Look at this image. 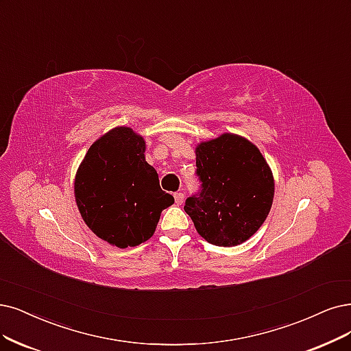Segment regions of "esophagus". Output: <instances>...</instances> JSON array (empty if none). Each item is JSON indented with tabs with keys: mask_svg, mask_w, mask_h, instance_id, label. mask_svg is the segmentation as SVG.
Returning a JSON list of instances; mask_svg holds the SVG:
<instances>
[{
	"mask_svg": "<svg viewBox=\"0 0 351 351\" xmlns=\"http://www.w3.org/2000/svg\"><path fill=\"white\" fill-rule=\"evenodd\" d=\"M175 202H176V205H182L184 204V201H185V195L182 192H176L175 193Z\"/></svg>",
	"mask_w": 351,
	"mask_h": 351,
	"instance_id": "34e87169",
	"label": "esophagus"
}]
</instances>
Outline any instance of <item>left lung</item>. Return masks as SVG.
Masks as SVG:
<instances>
[{
    "label": "left lung",
    "mask_w": 351,
    "mask_h": 351,
    "mask_svg": "<svg viewBox=\"0 0 351 351\" xmlns=\"http://www.w3.org/2000/svg\"><path fill=\"white\" fill-rule=\"evenodd\" d=\"M198 192L184 210L199 234L211 244L231 247L261 228L274 202L275 184L258 149L234 134L197 147Z\"/></svg>",
    "instance_id": "8db88e82"
}]
</instances>
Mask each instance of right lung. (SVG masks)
Wrapping results in <instances>:
<instances>
[{"mask_svg":"<svg viewBox=\"0 0 351 351\" xmlns=\"http://www.w3.org/2000/svg\"><path fill=\"white\" fill-rule=\"evenodd\" d=\"M75 198L86 226L120 249L149 240L160 213L175 202L145 159V140L128 127L111 130L89 147Z\"/></svg>","mask_w":351,"mask_h":351,"instance_id":"right-lung-1","label":"right lung"}]
</instances>
